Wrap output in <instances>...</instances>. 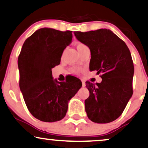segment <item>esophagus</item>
<instances>
[{"instance_id": "esophagus-1", "label": "esophagus", "mask_w": 148, "mask_h": 148, "mask_svg": "<svg viewBox=\"0 0 148 148\" xmlns=\"http://www.w3.org/2000/svg\"><path fill=\"white\" fill-rule=\"evenodd\" d=\"M82 83H83V87H85V82H84L83 80H82Z\"/></svg>"}]
</instances>
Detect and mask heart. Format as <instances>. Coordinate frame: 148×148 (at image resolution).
Wrapping results in <instances>:
<instances>
[{
	"label": "heart",
	"instance_id": "heart-1",
	"mask_svg": "<svg viewBox=\"0 0 148 148\" xmlns=\"http://www.w3.org/2000/svg\"><path fill=\"white\" fill-rule=\"evenodd\" d=\"M85 47H86L85 45L82 44V43H78V44H76V48H77V50H78V52H80V50H82L84 48H85ZM74 72H77L78 71L77 70H74Z\"/></svg>",
	"mask_w": 148,
	"mask_h": 148
}]
</instances>
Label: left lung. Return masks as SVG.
I'll list each match as a JSON object with an SVG mask.
<instances>
[{"label": "left lung", "mask_w": 148, "mask_h": 148, "mask_svg": "<svg viewBox=\"0 0 148 148\" xmlns=\"http://www.w3.org/2000/svg\"><path fill=\"white\" fill-rule=\"evenodd\" d=\"M74 33L90 49L89 70L102 74L100 83L86 82L89 91L85 101L88 118L98 124L111 122L121 115L132 96L134 65L130 50L109 29Z\"/></svg>", "instance_id": "8db88e82"}]
</instances>
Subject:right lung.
<instances>
[{"label": "right lung", "mask_w": 148, "mask_h": 148, "mask_svg": "<svg viewBox=\"0 0 148 148\" xmlns=\"http://www.w3.org/2000/svg\"><path fill=\"white\" fill-rule=\"evenodd\" d=\"M72 41V31L42 28L27 39L18 57L20 89L28 109L45 122L62 119L68 102L82 87L54 79L52 69L60 64L63 50Z\"/></svg>", "instance_id": "obj_1"}]
</instances>
